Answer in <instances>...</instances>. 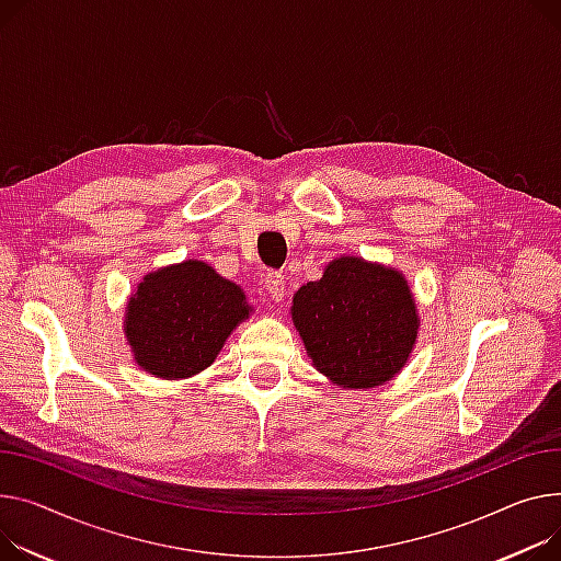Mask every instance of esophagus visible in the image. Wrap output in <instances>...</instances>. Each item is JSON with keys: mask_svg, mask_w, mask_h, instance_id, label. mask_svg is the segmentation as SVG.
I'll use <instances>...</instances> for the list:
<instances>
[{"mask_svg": "<svg viewBox=\"0 0 561 561\" xmlns=\"http://www.w3.org/2000/svg\"><path fill=\"white\" fill-rule=\"evenodd\" d=\"M264 288H266V295L271 297V300L282 302V297L286 295V277L277 271H268L264 275Z\"/></svg>", "mask_w": 561, "mask_h": 561, "instance_id": "34e87169", "label": "esophagus"}]
</instances>
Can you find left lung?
Instances as JSON below:
<instances>
[{"instance_id":"8db88e82","label":"left lung","mask_w":561,"mask_h":561,"mask_svg":"<svg viewBox=\"0 0 561 561\" xmlns=\"http://www.w3.org/2000/svg\"><path fill=\"white\" fill-rule=\"evenodd\" d=\"M290 313L313 367L343 388H377L399 375L420 329L405 277L360 256L333 259L293 295Z\"/></svg>"}]
</instances>
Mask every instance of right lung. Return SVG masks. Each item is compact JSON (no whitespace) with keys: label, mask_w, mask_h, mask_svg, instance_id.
<instances>
[{"label":"right lung","mask_w":561,"mask_h":561,"mask_svg":"<svg viewBox=\"0 0 561 561\" xmlns=\"http://www.w3.org/2000/svg\"><path fill=\"white\" fill-rule=\"evenodd\" d=\"M250 311L241 286L205 261L186 259L139 282L124 331L144 371L175 381L209 367Z\"/></svg>","instance_id":"obj_1"}]
</instances>
